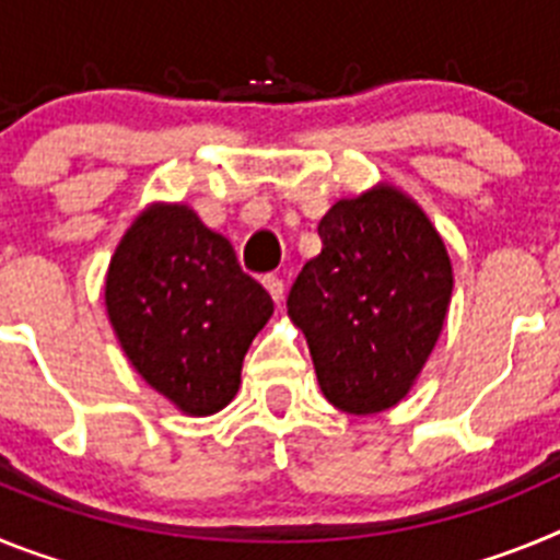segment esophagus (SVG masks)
Segmentation results:
<instances>
[{
    "instance_id": "esophagus-1",
    "label": "esophagus",
    "mask_w": 560,
    "mask_h": 560,
    "mask_svg": "<svg viewBox=\"0 0 560 560\" xmlns=\"http://www.w3.org/2000/svg\"><path fill=\"white\" fill-rule=\"evenodd\" d=\"M264 285H266V291H269L271 300H275L277 305L283 303L285 285H283V280H280V277H277V275H266V277H264Z\"/></svg>"
}]
</instances>
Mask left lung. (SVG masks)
I'll list each match as a JSON object with an SVG mask.
<instances>
[{"instance_id":"8db88e82","label":"left lung","mask_w":560,"mask_h":560,"mask_svg":"<svg viewBox=\"0 0 560 560\" xmlns=\"http://www.w3.org/2000/svg\"><path fill=\"white\" fill-rule=\"evenodd\" d=\"M323 252L289 291L325 398L375 415L409 393L452 300L446 246L412 199L375 187L319 221Z\"/></svg>"}]
</instances>
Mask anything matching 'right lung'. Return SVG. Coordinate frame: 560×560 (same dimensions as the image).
<instances>
[{
	"label": "right lung",
	"mask_w": 560,
	"mask_h": 560,
	"mask_svg": "<svg viewBox=\"0 0 560 560\" xmlns=\"http://www.w3.org/2000/svg\"><path fill=\"white\" fill-rule=\"evenodd\" d=\"M106 308L137 373L187 415L235 398L246 350L275 314L230 241L182 205L133 221L108 266Z\"/></svg>",
	"instance_id": "right-lung-1"
}]
</instances>
